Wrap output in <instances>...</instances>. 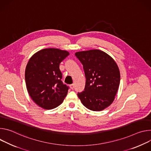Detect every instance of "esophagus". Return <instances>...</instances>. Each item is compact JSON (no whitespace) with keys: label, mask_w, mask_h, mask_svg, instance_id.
Here are the masks:
<instances>
[{"label":"esophagus","mask_w":151,"mask_h":151,"mask_svg":"<svg viewBox=\"0 0 151 151\" xmlns=\"http://www.w3.org/2000/svg\"><path fill=\"white\" fill-rule=\"evenodd\" d=\"M74 88V84H72V85H70V88H71V89H73Z\"/></svg>","instance_id":"34e87169"}]
</instances>
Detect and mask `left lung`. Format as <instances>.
<instances>
[{"label":"left lung","mask_w":151,"mask_h":151,"mask_svg":"<svg viewBox=\"0 0 151 151\" xmlns=\"http://www.w3.org/2000/svg\"><path fill=\"white\" fill-rule=\"evenodd\" d=\"M86 78L85 91L78 93L81 103L92 111H101L113 102L120 84V71L114 60L99 50L76 52Z\"/></svg>","instance_id":"obj_1"}]
</instances>
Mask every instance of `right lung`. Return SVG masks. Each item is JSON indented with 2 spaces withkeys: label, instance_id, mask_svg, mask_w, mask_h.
I'll return each instance as SVG.
<instances>
[{
  "label": "right lung",
  "instance_id": "right-lung-1",
  "mask_svg": "<svg viewBox=\"0 0 151 151\" xmlns=\"http://www.w3.org/2000/svg\"><path fill=\"white\" fill-rule=\"evenodd\" d=\"M70 55L66 50L44 48L33 55L25 70L27 92L38 106L53 109L63 103L68 87L61 80L60 63Z\"/></svg>",
  "mask_w": 151,
  "mask_h": 151
}]
</instances>
